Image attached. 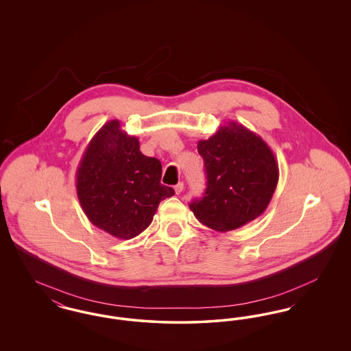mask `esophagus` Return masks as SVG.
I'll return each mask as SVG.
<instances>
[{
  "mask_svg": "<svg viewBox=\"0 0 351 351\" xmlns=\"http://www.w3.org/2000/svg\"><path fill=\"white\" fill-rule=\"evenodd\" d=\"M173 189H175V193L176 195H180L182 192H183L184 189V184L183 183H178L175 186H173Z\"/></svg>",
  "mask_w": 351,
  "mask_h": 351,
  "instance_id": "esophagus-1",
  "label": "esophagus"
}]
</instances>
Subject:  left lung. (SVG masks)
Instances as JSON below:
<instances>
[{"label": "left lung", "mask_w": 351, "mask_h": 351, "mask_svg": "<svg viewBox=\"0 0 351 351\" xmlns=\"http://www.w3.org/2000/svg\"><path fill=\"white\" fill-rule=\"evenodd\" d=\"M206 189L189 204L195 217L216 232L235 230L259 217L279 180V167L267 143L243 125L229 121L209 139L199 141Z\"/></svg>", "instance_id": "1"}]
</instances>
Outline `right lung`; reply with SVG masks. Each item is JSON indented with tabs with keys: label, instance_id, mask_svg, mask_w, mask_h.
Returning <instances> with one entry per match:
<instances>
[{
	"label": "right lung",
	"instance_id": "add662e5",
	"mask_svg": "<svg viewBox=\"0 0 351 351\" xmlns=\"http://www.w3.org/2000/svg\"><path fill=\"white\" fill-rule=\"evenodd\" d=\"M162 163L143 155L139 141L106 122L86 146L76 171L77 199L101 230L132 239L152 222L159 202L175 195L160 183Z\"/></svg>",
	"mask_w": 351,
	"mask_h": 351
}]
</instances>
